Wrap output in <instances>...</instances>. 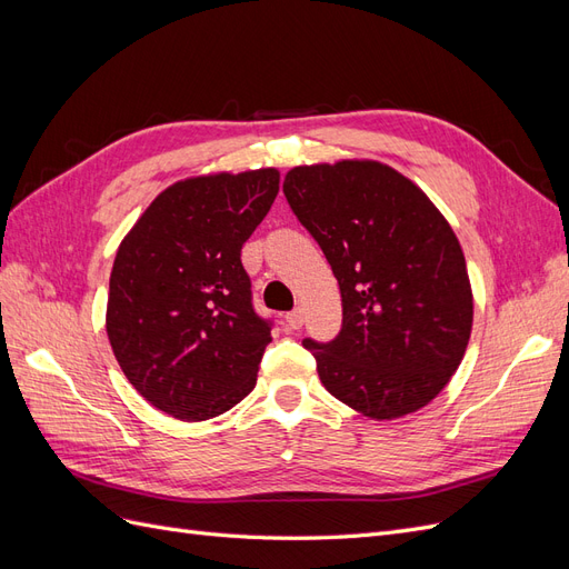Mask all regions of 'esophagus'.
<instances>
[{"label": "esophagus", "mask_w": 569, "mask_h": 569, "mask_svg": "<svg viewBox=\"0 0 569 569\" xmlns=\"http://www.w3.org/2000/svg\"><path fill=\"white\" fill-rule=\"evenodd\" d=\"M284 322H287L289 330H301V325H303V311H301V308H295V311H289L284 316Z\"/></svg>", "instance_id": "obj_1"}]
</instances>
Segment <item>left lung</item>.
I'll use <instances>...</instances> for the list:
<instances>
[{
	"mask_svg": "<svg viewBox=\"0 0 569 569\" xmlns=\"http://www.w3.org/2000/svg\"><path fill=\"white\" fill-rule=\"evenodd\" d=\"M284 197L341 291V330L303 347L325 389L372 420L427 406L449 385L472 332V287L449 220L380 161L297 166Z\"/></svg>",
	"mask_w": 569,
	"mask_h": 569,
	"instance_id": "1",
	"label": "left lung"
}]
</instances>
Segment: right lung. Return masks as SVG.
Here are the masks:
<instances>
[{
  "mask_svg": "<svg viewBox=\"0 0 569 569\" xmlns=\"http://www.w3.org/2000/svg\"><path fill=\"white\" fill-rule=\"evenodd\" d=\"M278 192L274 168L180 180L116 251L111 349L128 382L168 416L216 418L256 385L272 337L253 311L242 247Z\"/></svg>",
  "mask_w": 569,
  "mask_h": 569,
  "instance_id": "add662e5",
  "label": "right lung"
}]
</instances>
